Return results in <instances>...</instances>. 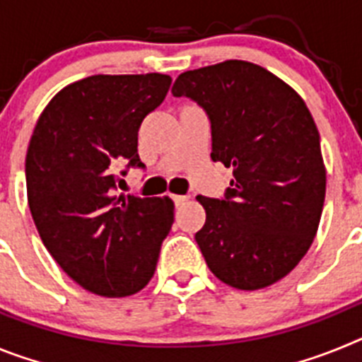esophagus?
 I'll use <instances>...</instances> for the list:
<instances>
[{"label": "esophagus", "mask_w": 362, "mask_h": 362, "mask_svg": "<svg viewBox=\"0 0 362 362\" xmlns=\"http://www.w3.org/2000/svg\"><path fill=\"white\" fill-rule=\"evenodd\" d=\"M188 199H190V197H188V196H172V201H174L175 206H181V204L187 203Z\"/></svg>", "instance_id": "34e87169"}]
</instances>
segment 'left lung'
Returning <instances> with one entry per match:
<instances>
[{
    "label": "left lung",
    "mask_w": 362,
    "mask_h": 362,
    "mask_svg": "<svg viewBox=\"0 0 362 362\" xmlns=\"http://www.w3.org/2000/svg\"><path fill=\"white\" fill-rule=\"evenodd\" d=\"M172 94L203 108L210 158L233 174L221 199L197 196L204 261L233 288L270 286L305 257L321 219L326 170L312 114L277 76L238 59L183 72Z\"/></svg>",
    "instance_id": "8db88e82"
}]
</instances>
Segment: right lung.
<instances>
[{
    "mask_svg": "<svg viewBox=\"0 0 362 362\" xmlns=\"http://www.w3.org/2000/svg\"><path fill=\"white\" fill-rule=\"evenodd\" d=\"M170 76H90L47 105L30 137L25 177L32 219L66 276L103 297L145 288L174 223L168 197L117 196V170L145 168L143 119L163 103Z\"/></svg>",
    "mask_w": 362,
    "mask_h": 362,
    "instance_id": "obj_1",
    "label": "right lung"
}]
</instances>
